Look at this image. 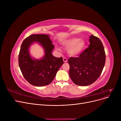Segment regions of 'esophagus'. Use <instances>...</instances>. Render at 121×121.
<instances>
[{"mask_svg": "<svg viewBox=\"0 0 121 121\" xmlns=\"http://www.w3.org/2000/svg\"><path fill=\"white\" fill-rule=\"evenodd\" d=\"M63 60H64V61L65 62V63H67V62L68 61L67 59L65 57H64L63 58Z\"/></svg>", "mask_w": 121, "mask_h": 121, "instance_id": "1", "label": "esophagus"}]
</instances>
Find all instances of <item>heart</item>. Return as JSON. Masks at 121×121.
<instances>
[{
  "mask_svg": "<svg viewBox=\"0 0 121 121\" xmlns=\"http://www.w3.org/2000/svg\"><path fill=\"white\" fill-rule=\"evenodd\" d=\"M62 43L65 46L69 47L68 52L73 56H79L84 52L86 47L85 41L77 37L68 39Z\"/></svg>",
  "mask_w": 121,
  "mask_h": 121,
  "instance_id": "b5f03b06",
  "label": "heart"
}]
</instances>
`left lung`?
Masks as SVG:
<instances>
[{
  "instance_id": "obj_1",
  "label": "left lung",
  "mask_w": 121,
  "mask_h": 121,
  "mask_svg": "<svg viewBox=\"0 0 121 121\" xmlns=\"http://www.w3.org/2000/svg\"><path fill=\"white\" fill-rule=\"evenodd\" d=\"M89 47L79 57L68 60L69 75L72 81L78 86H88L99 77L105 62L104 49L100 40L91 35Z\"/></svg>"
}]
</instances>
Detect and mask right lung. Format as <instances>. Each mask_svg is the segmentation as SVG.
Wrapping results in <instances>:
<instances>
[{"label": "right lung", "mask_w": 121, "mask_h": 121, "mask_svg": "<svg viewBox=\"0 0 121 121\" xmlns=\"http://www.w3.org/2000/svg\"><path fill=\"white\" fill-rule=\"evenodd\" d=\"M34 42L39 43L45 50V56L41 59H35L30 54L29 47ZM53 49L48 35L33 34L23 41L19 54V65L24 77L31 85L46 86L54 79L64 61L62 57L53 56Z\"/></svg>", "instance_id": "right-lung-1"}]
</instances>
